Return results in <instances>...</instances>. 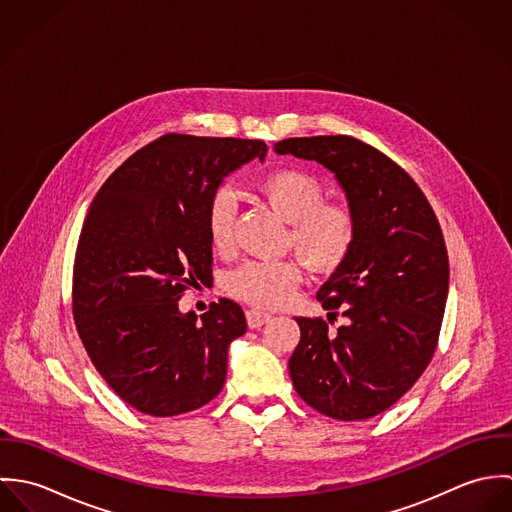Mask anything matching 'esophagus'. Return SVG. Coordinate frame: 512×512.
I'll return each instance as SVG.
<instances>
[{
	"label": "esophagus",
	"instance_id": "obj_1",
	"mask_svg": "<svg viewBox=\"0 0 512 512\" xmlns=\"http://www.w3.org/2000/svg\"><path fill=\"white\" fill-rule=\"evenodd\" d=\"M270 319H272V315L266 313V311H260V309H254V307L246 311V321H248V327H252V329H258V327L266 325Z\"/></svg>",
	"mask_w": 512,
	"mask_h": 512
}]
</instances>
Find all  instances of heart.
<instances>
[{"mask_svg": "<svg viewBox=\"0 0 512 512\" xmlns=\"http://www.w3.org/2000/svg\"><path fill=\"white\" fill-rule=\"evenodd\" d=\"M266 203L290 222L288 244L313 274L339 270L357 240V217L343 203H327L323 183L299 169H278L256 183ZM238 201L232 189L219 187L207 205V232L220 254L234 250ZM301 280L293 260H248L226 276L230 295L256 307H278L292 297Z\"/></svg>", "mask_w": 512, "mask_h": 512, "instance_id": "1", "label": "heart"}]
</instances>
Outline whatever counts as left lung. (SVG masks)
Returning a JSON list of instances; mask_svg holds the SVG:
<instances>
[{"mask_svg": "<svg viewBox=\"0 0 512 512\" xmlns=\"http://www.w3.org/2000/svg\"><path fill=\"white\" fill-rule=\"evenodd\" d=\"M274 149L333 171L357 217L353 252L317 292L347 323L333 331L321 317H295L293 388L333 420L372 418L416 384L438 347L449 288L438 217L398 163L357 138H290Z\"/></svg>", "mask_w": 512, "mask_h": 512, "instance_id": "1", "label": "left lung"}]
</instances>
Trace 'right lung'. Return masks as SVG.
<instances>
[{
	"mask_svg": "<svg viewBox=\"0 0 512 512\" xmlns=\"http://www.w3.org/2000/svg\"><path fill=\"white\" fill-rule=\"evenodd\" d=\"M266 151L262 140L165 134L130 155L86 213L74 256L76 331L100 376L142 414L193 412L224 386L228 345L246 333L242 307L220 297L197 321L179 299L213 278L211 195Z\"/></svg>",
	"mask_w": 512,
	"mask_h": 512,
	"instance_id": "right-lung-1",
	"label": "right lung"
}]
</instances>
